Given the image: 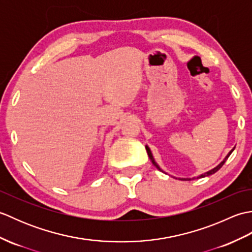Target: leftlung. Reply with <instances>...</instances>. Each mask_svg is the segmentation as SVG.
<instances>
[{
    "instance_id": "8db88e82",
    "label": "left lung",
    "mask_w": 252,
    "mask_h": 252,
    "mask_svg": "<svg viewBox=\"0 0 252 252\" xmlns=\"http://www.w3.org/2000/svg\"><path fill=\"white\" fill-rule=\"evenodd\" d=\"M145 148H146V151H147V154H148V156H149V158H151V160H152V162H153V164L155 165V167H156L159 171H161V172H163V173H165V174H168L167 172H164V171L159 167V164L156 162V160H155V158H154V156H153V154H152V151H151V148H149L147 145H145ZM235 149V147L232 149V151H229V153L226 155L225 156V158H224L222 161L219 163L217 167H215L213 169H211V170H209V171H207V172H205V173H202V174H200V175H198V176H194V178H175V176H173V178H175V179H178V180H181V181H190V180H194V179H199V178H205V176H208V175H211V174H213V173H216L217 171L219 170V169H221L222 168V165L224 164V162L226 161L227 160V158L229 157V155H231L232 153H233V151ZM170 175V174H169ZM172 176V175H171Z\"/></svg>"
}]
</instances>
